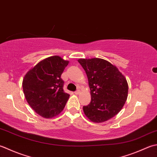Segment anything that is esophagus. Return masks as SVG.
Masks as SVG:
<instances>
[{"label": "esophagus", "mask_w": 157, "mask_h": 157, "mask_svg": "<svg viewBox=\"0 0 157 157\" xmlns=\"http://www.w3.org/2000/svg\"><path fill=\"white\" fill-rule=\"evenodd\" d=\"M80 93H81V91H80V90L79 89H78V90H76L75 92V94H76V95H78Z\"/></svg>", "instance_id": "esophagus-1"}]
</instances>
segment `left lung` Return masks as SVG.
I'll return each instance as SVG.
<instances>
[{
	"label": "left lung",
	"mask_w": 157,
	"mask_h": 157,
	"mask_svg": "<svg viewBox=\"0 0 157 157\" xmlns=\"http://www.w3.org/2000/svg\"><path fill=\"white\" fill-rule=\"evenodd\" d=\"M87 74L91 91V102L83 106L88 119L103 123L122 109L128 95L125 77L116 66L101 58L79 59Z\"/></svg>",
	"instance_id": "left-lung-1"
}]
</instances>
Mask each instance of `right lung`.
I'll return each instance as SVG.
<instances>
[{"mask_svg": "<svg viewBox=\"0 0 157 157\" xmlns=\"http://www.w3.org/2000/svg\"><path fill=\"white\" fill-rule=\"evenodd\" d=\"M68 63L58 56L49 57L24 76L22 87L25 98L40 116L51 119L64 108L70 95L63 91L61 75Z\"/></svg>", "mask_w": 157, "mask_h": 157, "instance_id": "1", "label": "right lung"}]
</instances>
